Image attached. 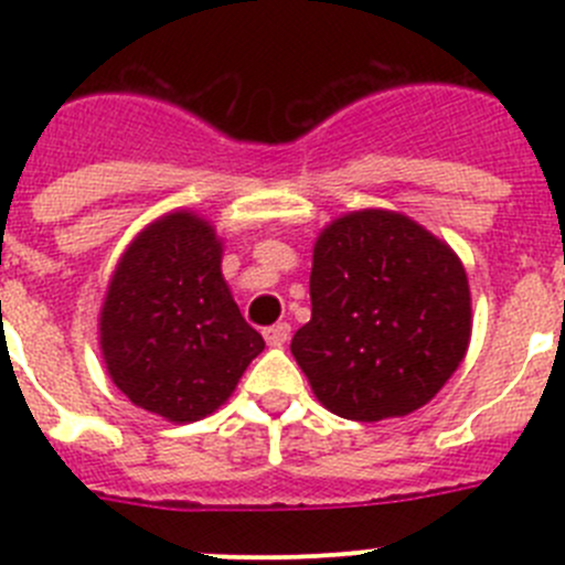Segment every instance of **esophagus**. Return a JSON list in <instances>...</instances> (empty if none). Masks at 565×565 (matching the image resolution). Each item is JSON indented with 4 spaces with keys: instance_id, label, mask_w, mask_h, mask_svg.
Returning <instances> with one entry per match:
<instances>
[{
    "instance_id": "obj_1",
    "label": "esophagus",
    "mask_w": 565,
    "mask_h": 565,
    "mask_svg": "<svg viewBox=\"0 0 565 565\" xmlns=\"http://www.w3.org/2000/svg\"><path fill=\"white\" fill-rule=\"evenodd\" d=\"M289 324L287 322H278L273 324V328H265V341L270 347H284L289 341Z\"/></svg>"
}]
</instances>
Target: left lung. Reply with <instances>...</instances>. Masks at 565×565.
Here are the masks:
<instances>
[{
    "label": "left lung",
    "instance_id": "1",
    "mask_svg": "<svg viewBox=\"0 0 565 565\" xmlns=\"http://www.w3.org/2000/svg\"><path fill=\"white\" fill-rule=\"evenodd\" d=\"M311 319L292 355L330 413L407 415L435 398L470 344L467 273L451 246L393 210H355L315 243Z\"/></svg>",
    "mask_w": 565,
    "mask_h": 565
}]
</instances>
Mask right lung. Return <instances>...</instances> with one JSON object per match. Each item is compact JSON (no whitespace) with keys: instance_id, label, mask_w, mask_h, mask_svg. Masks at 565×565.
Here are the masks:
<instances>
[{"instance_id":"add662e5","label":"right lung","mask_w":565,"mask_h":565,"mask_svg":"<svg viewBox=\"0 0 565 565\" xmlns=\"http://www.w3.org/2000/svg\"><path fill=\"white\" fill-rule=\"evenodd\" d=\"M221 254L210 221L174 210L134 237L108 281V377L136 407L172 424L215 413L265 350L221 276Z\"/></svg>"}]
</instances>
